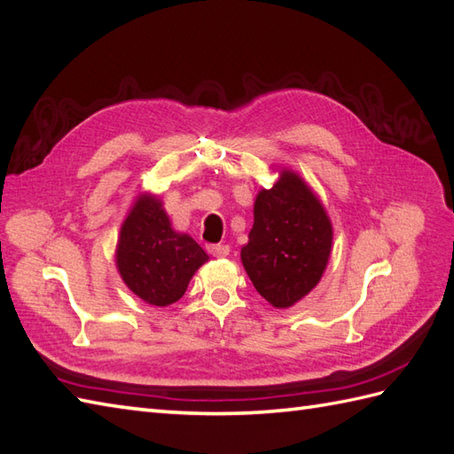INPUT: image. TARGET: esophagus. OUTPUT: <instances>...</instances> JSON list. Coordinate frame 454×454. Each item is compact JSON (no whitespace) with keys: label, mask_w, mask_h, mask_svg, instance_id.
<instances>
[{"label":"esophagus","mask_w":454,"mask_h":454,"mask_svg":"<svg viewBox=\"0 0 454 454\" xmlns=\"http://www.w3.org/2000/svg\"><path fill=\"white\" fill-rule=\"evenodd\" d=\"M207 252L215 258H225V256H229V247L227 245H209Z\"/></svg>","instance_id":"obj_1"}]
</instances>
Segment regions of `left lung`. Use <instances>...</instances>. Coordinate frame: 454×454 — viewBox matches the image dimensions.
Here are the masks:
<instances>
[{
  "label": "left lung",
  "instance_id": "obj_1",
  "mask_svg": "<svg viewBox=\"0 0 454 454\" xmlns=\"http://www.w3.org/2000/svg\"><path fill=\"white\" fill-rule=\"evenodd\" d=\"M333 227L325 207L301 176L283 169L258 192L254 225L240 260L256 291L275 308H289L322 279Z\"/></svg>",
  "mask_w": 454,
  "mask_h": 454
}]
</instances>
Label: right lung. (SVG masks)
I'll use <instances>...</instances> for the list:
<instances>
[{
    "mask_svg": "<svg viewBox=\"0 0 454 454\" xmlns=\"http://www.w3.org/2000/svg\"><path fill=\"white\" fill-rule=\"evenodd\" d=\"M115 262L121 279L144 302L169 306L207 254L192 237L176 233L158 196L140 194L121 225Z\"/></svg>",
    "mask_w": 454,
    "mask_h": 454,
    "instance_id": "obj_1",
    "label": "right lung"
}]
</instances>
